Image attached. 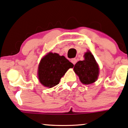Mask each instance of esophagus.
<instances>
[{
  "instance_id": "34e87169",
  "label": "esophagus",
  "mask_w": 128,
  "mask_h": 128,
  "mask_svg": "<svg viewBox=\"0 0 128 128\" xmlns=\"http://www.w3.org/2000/svg\"><path fill=\"white\" fill-rule=\"evenodd\" d=\"M71 62L74 65V64H75L76 63H77V59H76V58H72Z\"/></svg>"
}]
</instances>
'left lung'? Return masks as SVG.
Masks as SVG:
<instances>
[{
  "label": "left lung",
  "mask_w": 128,
  "mask_h": 128,
  "mask_svg": "<svg viewBox=\"0 0 128 128\" xmlns=\"http://www.w3.org/2000/svg\"><path fill=\"white\" fill-rule=\"evenodd\" d=\"M84 58V60L78 61L74 65V71L83 84H90L95 82L98 78L99 67L94 56L90 51L85 52Z\"/></svg>",
  "instance_id": "1"
}]
</instances>
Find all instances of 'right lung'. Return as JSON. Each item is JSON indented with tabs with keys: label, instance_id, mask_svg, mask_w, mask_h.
Instances as JSON below:
<instances>
[{
	"label": "right lung",
	"instance_id": "1",
	"mask_svg": "<svg viewBox=\"0 0 128 128\" xmlns=\"http://www.w3.org/2000/svg\"><path fill=\"white\" fill-rule=\"evenodd\" d=\"M74 64L64 56L49 52L40 60L38 67V78L44 86L51 88L59 83L60 78Z\"/></svg>",
	"mask_w": 128,
	"mask_h": 128
}]
</instances>
